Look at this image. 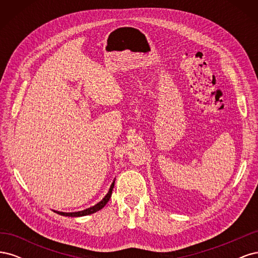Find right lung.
I'll return each mask as SVG.
<instances>
[{
    "mask_svg": "<svg viewBox=\"0 0 258 258\" xmlns=\"http://www.w3.org/2000/svg\"><path fill=\"white\" fill-rule=\"evenodd\" d=\"M114 184H115V181H113L110 189H108V192L105 195V197L101 200L100 202H98L97 205H95L93 207H90L88 209L86 210H83V211H79V212H59V211H53V212H56L60 215H63V216H71V217H79V216H85V215H89V214H92V213H96L98 212L99 210H101L102 208H104V206L107 204L108 200H110L111 196H112V191H113V188H114Z\"/></svg>",
    "mask_w": 258,
    "mask_h": 258,
    "instance_id": "1",
    "label": "right lung"
}]
</instances>
